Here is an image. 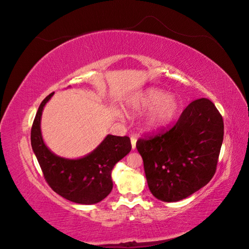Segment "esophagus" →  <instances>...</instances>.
Masks as SVG:
<instances>
[{
	"label": "esophagus",
	"mask_w": 249,
	"mask_h": 249,
	"mask_svg": "<svg viewBox=\"0 0 249 249\" xmlns=\"http://www.w3.org/2000/svg\"><path fill=\"white\" fill-rule=\"evenodd\" d=\"M136 142H137V136H132L131 137V144H132L133 149L136 148Z\"/></svg>",
	"instance_id": "1"
}]
</instances>
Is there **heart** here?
Instances as JSON below:
<instances>
[{
  "label": "heart",
  "mask_w": 249,
  "mask_h": 249,
  "mask_svg": "<svg viewBox=\"0 0 249 249\" xmlns=\"http://www.w3.org/2000/svg\"><path fill=\"white\" fill-rule=\"evenodd\" d=\"M124 107L135 114L148 110L142 118V126L146 131L154 132L172 123L179 110L180 102L176 94H167L162 89L150 87L131 95Z\"/></svg>",
  "instance_id": "heart-1"
}]
</instances>
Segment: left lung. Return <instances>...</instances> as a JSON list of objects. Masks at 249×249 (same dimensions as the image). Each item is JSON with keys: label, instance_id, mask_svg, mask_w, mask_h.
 <instances>
[{"label": "left lung", "instance_id": "left-lung-1", "mask_svg": "<svg viewBox=\"0 0 249 249\" xmlns=\"http://www.w3.org/2000/svg\"><path fill=\"white\" fill-rule=\"evenodd\" d=\"M222 141L223 120L215 105L208 99L188 105L170 130L136 143L150 192L175 202L198 191L215 175Z\"/></svg>", "mask_w": 249, "mask_h": 249}]
</instances>
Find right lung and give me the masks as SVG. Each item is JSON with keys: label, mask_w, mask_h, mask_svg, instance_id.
I'll return each instance as SVG.
<instances>
[{"label": "right lung", "mask_w": 249, "mask_h": 249, "mask_svg": "<svg viewBox=\"0 0 249 249\" xmlns=\"http://www.w3.org/2000/svg\"><path fill=\"white\" fill-rule=\"evenodd\" d=\"M54 95L49 94L36 113L31 130V145L44 178L60 196L80 205H93L110 194L112 169L115 164L131 152L129 137L107 135L91 153L67 159L54 154L43 141L41 116L47 103Z\"/></svg>", "instance_id": "1"}]
</instances>
